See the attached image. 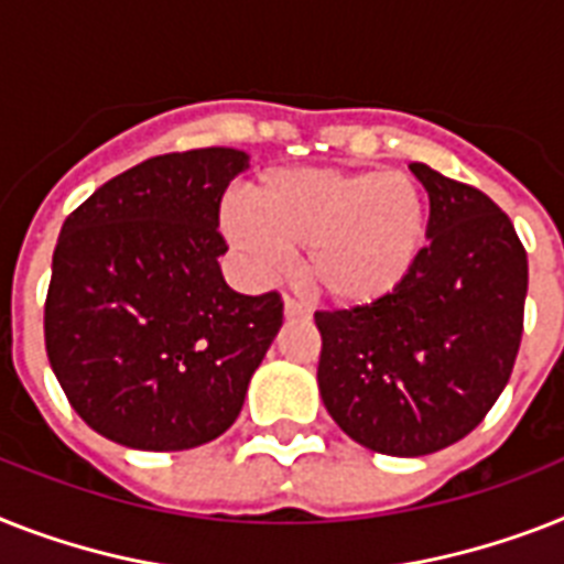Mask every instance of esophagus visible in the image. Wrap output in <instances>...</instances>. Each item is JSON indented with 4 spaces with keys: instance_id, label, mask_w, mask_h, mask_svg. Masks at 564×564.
<instances>
[{
    "instance_id": "1",
    "label": "esophagus",
    "mask_w": 564,
    "mask_h": 564,
    "mask_svg": "<svg viewBox=\"0 0 564 564\" xmlns=\"http://www.w3.org/2000/svg\"><path fill=\"white\" fill-rule=\"evenodd\" d=\"M283 313H286V318H306V306L301 304V301H295V297L286 295V301H283Z\"/></svg>"
}]
</instances>
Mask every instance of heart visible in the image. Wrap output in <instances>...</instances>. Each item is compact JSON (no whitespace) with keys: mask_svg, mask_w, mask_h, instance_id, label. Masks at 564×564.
Segmentation results:
<instances>
[{"mask_svg":"<svg viewBox=\"0 0 564 564\" xmlns=\"http://www.w3.org/2000/svg\"><path fill=\"white\" fill-rule=\"evenodd\" d=\"M429 208L409 173L290 167L249 187L246 210L223 231L258 269L304 252L310 290L338 306L377 304L397 292L425 246Z\"/></svg>","mask_w":564,"mask_h":564,"instance_id":"heart-1","label":"heart"}]
</instances>
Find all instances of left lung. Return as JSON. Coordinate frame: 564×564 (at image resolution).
<instances>
[{"instance_id": "8db88e82", "label": "left lung", "mask_w": 564, "mask_h": 564, "mask_svg": "<svg viewBox=\"0 0 564 564\" xmlns=\"http://www.w3.org/2000/svg\"><path fill=\"white\" fill-rule=\"evenodd\" d=\"M429 242L377 304L318 310V388L338 429L379 455L420 457L473 432L519 356L528 251L484 191L411 164Z\"/></svg>"}]
</instances>
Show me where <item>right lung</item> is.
Instances as JSON below:
<instances>
[{
	"instance_id": "add662e5",
	"label": "right lung",
	"mask_w": 564,
	"mask_h": 564,
	"mask_svg": "<svg viewBox=\"0 0 564 564\" xmlns=\"http://www.w3.org/2000/svg\"><path fill=\"white\" fill-rule=\"evenodd\" d=\"M249 155H155L100 185L63 223L45 295L54 377L109 441L203 446L235 423L283 324L278 292L240 295L219 272V203Z\"/></svg>"
}]
</instances>
